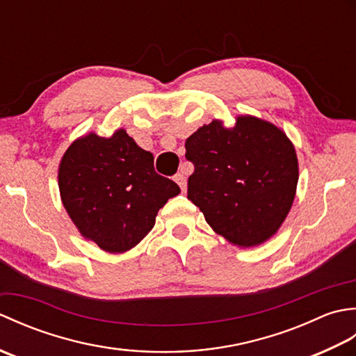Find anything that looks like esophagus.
Listing matches in <instances>:
<instances>
[{
    "label": "esophagus",
    "mask_w": 356,
    "mask_h": 356,
    "mask_svg": "<svg viewBox=\"0 0 356 356\" xmlns=\"http://www.w3.org/2000/svg\"><path fill=\"white\" fill-rule=\"evenodd\" d=\"M174 182H176L180 186V190H182V193L186 191V177L184 176L182 172H177L176 176H174Z\"/></svg>",
    "instance_id": "1"
}]
</instances>
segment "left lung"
Segmentation results:
<instances>
[{"instance_id":"1","label":"left lung","mask_w":356,"mask_h":356,"mask_svg":"<svg viewBox=\"0 0 356 356\" xmlns=\"http://www.w3.org/2000/svg\"><path fill=\"white\" fill-rule=\"evenodd\" d=\"M194 172L188 199L218 236L238 248L269 240L289 214L298 161L286 133L268 120L238 116L226 128L214 119L185 142Z\"/></svg>"}]
</instances>
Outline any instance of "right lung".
<instances>
[{
	"label": "right lung",
	"mask_w": 356,
	"mask_h": 356,
	"mask_svg": "<svg viewBox=\"0 0 356 356\" xmlns=\"http://www.w3.org/2000/svg\"><path fill=\"white\" fill-rule=\"evenodd\" d=\"M153 163V154L124 128L110 138L88 133L67 148L58 185L82 237L120 254L153 229L157 211L180 193L177 184L154 171Z\"/></svg>",
	"instance_id": "obj_1"
}]
</instances>
